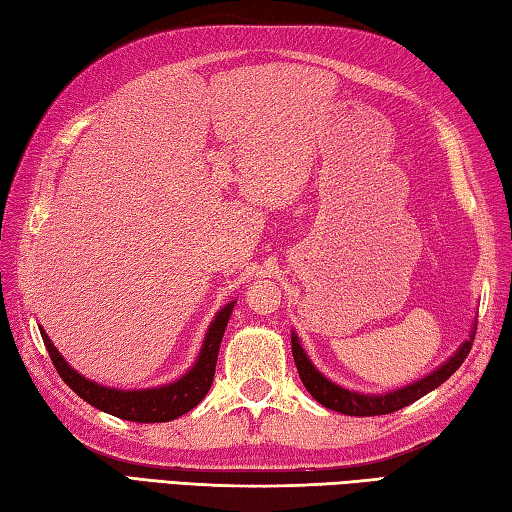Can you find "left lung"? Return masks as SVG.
<instances>
[{
    "instance_id": "1",
    "label": "left lung",
    "mask_w": 512,
    "mask_h": 512,
    "mask_svg": "<svg viewBox=\"0 0 512 512\" xmlns=\"http://www.w3.org/2000/svg\"><path fill=\"white\" fill-rule=\"evenodd\" d=\"M475 332L477 327L472 325L470 339L466 343H461L459 350L452 354L446 363L439 365L435 372H430L428 376H423V379L414 381L410 385H403L399 390L383 392V394H361L354 390H345L341 385L332 383L327 376H323L314 368V363L310 361V356L305 354L303 345L294 332H292V354H294L296 370H298V376H301L303 385L307 388V392L321 403V406L341 414H350V417H379V414H390L410 406V403L421 399L423 394L432 392L435 388H439L443 381L450 379V376L459 370V365L466 361L472 341H475Z\"/></svg>"
}]
</instances>
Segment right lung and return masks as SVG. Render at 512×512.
<instances>
[{
	"label": "right lung",
	"instance_id": "obj_1",
	"mask_svg": "<svg viewBox=\"0 0 512 512\" xmlns=\"http://www.w3.org/2000/svg\"><path fill=\"white\" fill-rule=\"evenodd\" d=\"M234 303H227L223 310L216 314L211 321L209 330L202 341L200 354L196 363L191 365V370L180 376L178 381L160 385V388H147V390H118V388H106L95 381L84 379L80 372H75L69 363L64 361V356L55 350V345L48 339V334L40 327L44 345L48 350V356L55 365L57 374L62 376V381L69 388L82 397L86 403H91L93 408L102 412H109L113 417L124 421H136V423H165L171 419H178L182 414L196 408L198 403L205 399L211 383H214L216 374V361L220 341H223L225 327L229 323L231 310Z\"/></svg>",
	"mask_w": 512,
	"mask_h": 512
}]
</instances>
